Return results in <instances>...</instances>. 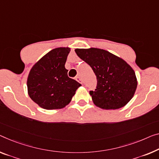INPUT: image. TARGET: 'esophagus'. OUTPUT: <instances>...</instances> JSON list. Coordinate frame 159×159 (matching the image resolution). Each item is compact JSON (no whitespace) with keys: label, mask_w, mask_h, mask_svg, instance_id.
Masks as SVG:
<instances>
[{"label":"esophagus","mask_w":159,"mask_h":159,"mask_svg":"<svg viewBox=\"0 0 159 159\" xmlns=\"http://www.w3.org/2000/svg\"><path fill=\"white\" fill-rule=\"evenodd\" d=\"M75 80H76L78 82H80V84H82V81L81 78H80V77H77L76 78H75Z\"/></svg>","instance_id":"obj_1"}]
</instances>
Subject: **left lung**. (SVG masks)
<instances>
[{"instance_id":"1","label":"left lung","mask_w":159,"mask_h":159,"mask_svg":"<svg viewBox=\"0 0 159 159\" xmlns=\"http://www.w3.org/2000/svg\"><path fill=\"white\" fill-rule=\"evenodd\" d=\"M97 77V85L90 91L92 101L103 109L121 108L132 99L137 87L134 70L123 59L99 48L75 49Z\"/></svg>"}]
</instances>
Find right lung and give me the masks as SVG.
Wrapping results in <instances>:
<instances>
[{
  "mask_svg": "<svg viewBox=\"0 0 159 159\" xmlns=\"http://www.w3.org/2000/svg\"><path fill=\"white\" fill-rule=\"evenodd\" d=\"M69 48L53 49L31 68L27 86L31 99L45 109H62L81 84L68 77L65 67Z\"/></svg>",
  "mask_w": 159,
  "mask_h": 159,
  "instance_id": "1",
  "label": "right lung"
}]
</instances>
